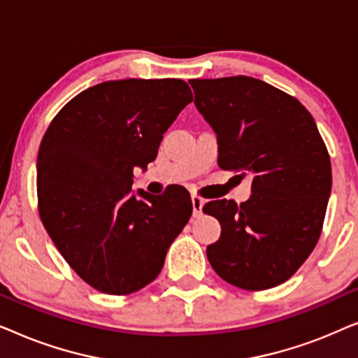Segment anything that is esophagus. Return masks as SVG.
I'll list each match as a JSON object with an SVG mask.
<instances>
[{"label":"esophagus","instance_id":"esophagus-1","mask_svg":"<svg viewBox=\"0 0 358 358\" xmlns=\"http://www.w3.org/2000/svg\"><path fill=\"white\" fill-rule=\"evenodd\" d=\"M205 205V200L199 195H192V210H194V217H199L202 215V208Z\"/></svg>","mask_w":358,"mask_h":358}]
</instances>
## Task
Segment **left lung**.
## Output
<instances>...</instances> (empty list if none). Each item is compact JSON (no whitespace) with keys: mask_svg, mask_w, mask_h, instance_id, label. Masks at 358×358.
Instances as JSON below:
<instances>
[{"mask_svg":"<svg viewBox=\"0 0 358 358\" xmlns=\"http://www.w3.org/2000/svg\"><path fill=\"white\" fill-rule=\"evenodd\" d=\"M218 141V166L251 176V197L212 200L222 224L208 262L243 290L287 282L315 249L331 195V159L306 107L251 76L190 80Z\"/></svg>","mask_w":358,"mask_h":358,"instance_id":"obj_1","label":"left lung"}]
</instances>
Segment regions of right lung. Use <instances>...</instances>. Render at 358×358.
<instances>
[{"instance_id": "1", "label": "right lung", "mask_w": 358, "mask_h": 358, "mask_svg": "<svg viewBox=\"0 0 358 358\" xmlns=\"http://www.w3.org/2000/svg\"><path fill=\"white\" fill-rule=\"evenodd\" d=\"M192 102L187 83L119 80L87 87L55 115L37 156L38 213L58 251L92 288L138 292L159 275L192 215L190 195L131 194L134 168Z\"/></svg>"}]
</instances>
